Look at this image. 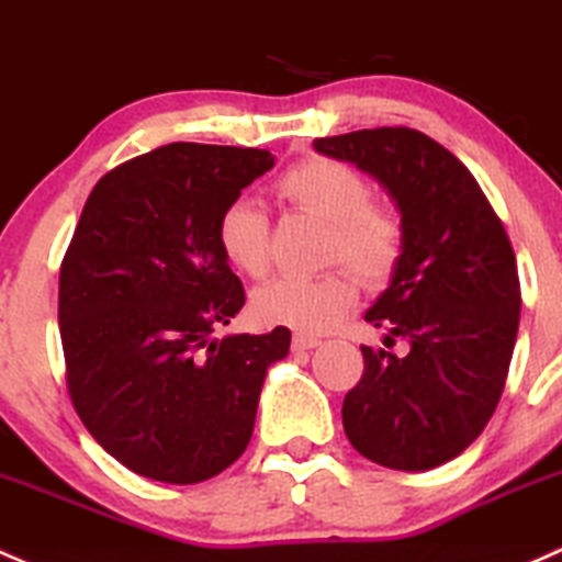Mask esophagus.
Segmentation results:
<instances>
[{
  "instance_id": "34e87169",
  "label": "esophagus",
  "mask_w": 562,
  "mask_h": 562,
  "mask_svg": "<svg viewBox=\"0 0 562 562\" xmlns=\"http://www.w3.org/2000/svg\"><path fill=\"white\" fill-rule=\"evenodd\" d=\"M321 345V339H317V336H312V334H296L293 336V350H315V347Z\"/></svg>"
}]
</instances>
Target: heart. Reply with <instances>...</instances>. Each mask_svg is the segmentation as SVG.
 Here are the masks:
<instances>
[{"label": "heart", "mask_w": 562, "mask_h": 562, "mask_svg": "<svg viewBox=\"0 0 562 562\" xmlns=\"http://www.w3.org/2000/svg\"><path fill=\"white\" fill-rule=\"evenodd\" d=\"M277 193L328 223L323 263L347 265L369 288L385 285L401 261L404 226L393 206L369 196V182L356 167L326 156L306 158L277 180ZM217 245L236 271L252 280L263 277L271 256L269 221L261 204L239 196L223 206ZM346 270L334 266L315 277H277L252 293V310L274 326L310 334L328 330L356 304V278Z\"/></svg>", "instance_id": "heart-1"}]
</instances>
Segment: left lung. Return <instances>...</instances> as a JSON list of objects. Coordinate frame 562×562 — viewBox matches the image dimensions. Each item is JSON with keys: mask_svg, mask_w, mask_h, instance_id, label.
I'll list each match as a JSON object with an SVG mask.
<instances>
[{"mask_svg": "<svg viewBox=\"0 0 562 562\" xmlns=\"http://www.w3.org/2000/svg\"><path fill=\"white\" fill-rule=\"evenodd\" d=\"M312 145L374 177L404 226L401 261L366 321L409 352L360 347L345 434L385 469H436L482 434L504 393L522 304L512 241L474 175L423 132L363 128Z\"/></svg>", "mask_w": 562, "mask_h": 562, "instance_id": "8db88e82", "label": "left lung"}]
</instances>
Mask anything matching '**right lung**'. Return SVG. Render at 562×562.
<instances>
[{
    "label": "right lung",
    "instance_id": "right-lung-1",
    "mask_svg": "<svg viewBox=\"0 0 562 562\" xmlns=\"http://www.w3.org/2000/svg\"><path fill=\"white\" fill-rule=\"evenodd\" d=\"M274 167L258 147L172 142L93 186L58 274L67 385L88 434L134 474L196 484L247 450L291 330L228 334L245 288L217 217Z\"/></svg>",
    "mask_w": 562,
    "mask_h": 562
}]
</instances>
